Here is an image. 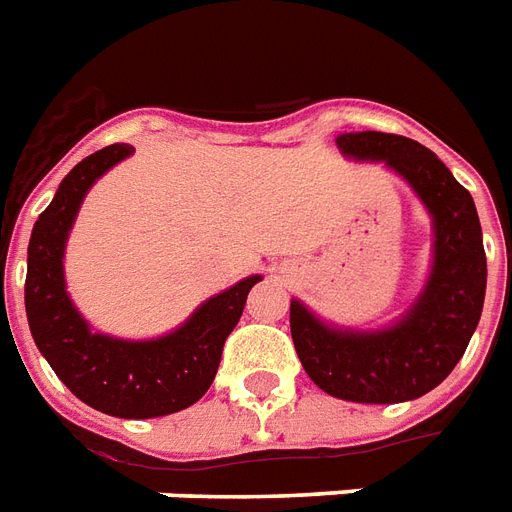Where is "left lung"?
Segmentation results:
<instances>
[{"mask_svg": "<svg viewBox=\"0 0 512 512\" xmlns=\"http://www.w3.org/2000/svg\"><path fill=\"white\" fill-rule=\"evenodd\" d=\"M337 148L356 162H385L412 185L433 217V268L412 308L385 329H337L292 300V340L308 377L329 396L356 404L412 401L449 377L484 311L486 252L476 204L417 140L345 132Z\"/></svg>", "mask_w": 512, "mask_h": 512, "instance_id": "obj_1", "label": "left lung"}]
</instances>
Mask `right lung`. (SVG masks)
Here are the masks:
<instances>
[{"instance_id": "add662e5", "label": "right lung", "mask_w": 512, "mask_h": 512, "mask_svg": "<svg viewBox=\"0 0 512 512\" xmlns=\"http://www.w3.org/2000/svg\"><path fill=\"white\" fill-rule=\"evenodd\" d=\"M132 151L127 143L106 146L63 177L28 241L26 316L39 353L79 401L111 417L148 420L180 412L207 393L225 337L239 324L249 289L260 276L209 297L183 327L156 340H119L92 332L66 292L68 231L92 183Z\"/></svg>"}]
</instances>
